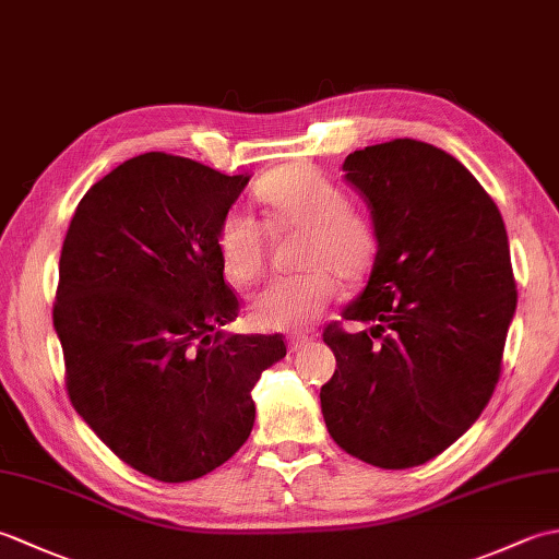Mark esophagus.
I'll return each instance as SVG.
<instances>
[{"instance_id": "34e87169", "label": "esophagus", "mask_w": 559, "mask_h": 559, "mask_svg": "<svg viewBox=\"0 0 559 559\" xmlns=\"http://www.w3.org/2000/svg\"><path fill=\"white\" fill-rule=\"evenodd\" d=\"M310 336H290V341H288V348L293 350V353H298V350H302L305 346H310Z\"/></svg>"}]
</instances>
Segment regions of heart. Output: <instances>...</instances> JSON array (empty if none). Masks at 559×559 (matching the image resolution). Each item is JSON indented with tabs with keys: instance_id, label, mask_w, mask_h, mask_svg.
Returning a JSON list of instances; mask_svg holds the SVG:
<instances>
[{
	"instance_id": "b5f03b06",
	"label": "heart",
	"mask_w": 559,
	"mask_h": 559,
	"mask_svg": "<svg viewBox=\"0 0 559 559\" xmlns=\"http://www.w3.org/2000/svg\"><path fill=\"white\" fill-rule=\"evenodd\" d=\"M257 197L273 233H300L298 269L305 273L257 293L252 322L264 331H300L334 302L336 278L358 283L370 273L379 247L374 223L314 165L273 170ZM216 249L228 278L245 286L264 271L269 233L247 209H230L216 230Z\"/></svg>"
}]
</instances>
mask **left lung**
Wrapping results in <instances>:
<instances>
[{
	"instance_id": "1",
	"label": "left lung",
	"mask_w": 559,
	"mask_h": 559,
	"mask_svg": "<svg viewBox=\"0 0 559 559\" xmlns=\"http://www.w3.org/2000/svg\"><path fill=\"white\" fill-rule=\"evenodd\" d=\"M377 259L348 322L324 329L336 372L322 386L329 435L379 468L442 454L478 420L502 370L516 283L500 209L447 151L415 139L355 151Z\"/></svg>"
}]
</instances>
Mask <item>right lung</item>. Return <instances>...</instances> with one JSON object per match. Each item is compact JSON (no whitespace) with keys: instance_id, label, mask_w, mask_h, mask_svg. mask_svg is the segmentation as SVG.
Segmentation results:
<instances>
[{"instance_id":"1","label":"right lung","mask_w":559,"mask_h":559,"mask_svg":"<svg viewBox=\"0 0 559 559\" xmlns=\"http://www.w3.org/2000/svg\"><path fill=\"white\" fill-rule=\"evenodd\" d=\"M249 175L170 153L129 158L79 201L59 257L55 331L71 406L148 478L206 476L254 425L252 389L281 334H223L221 218Z\"/></svg>"}]
</instances>
